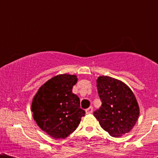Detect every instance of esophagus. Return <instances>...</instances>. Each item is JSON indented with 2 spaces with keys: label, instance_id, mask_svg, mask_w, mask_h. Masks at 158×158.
Listing matches in <instances>:
<instances>
[{
  "label": "esophagus",
  "instance_id": "obj_1",
  "mask_svg": "<svg viewBox=\"0 0 158 158\" xmlns=\"http://www.w3.org/2000/svg\"><path fill=\"white\" fill-rule=\"evenodd\" d=\"M93 107H89V108H87V109L85 110V112L86 114H91L92 112H93Z\"/></svg>",
  "mask_w": 158,
  "mask_h": 158
}]
</instances>
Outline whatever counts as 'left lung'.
<instances>
[{"label":"left lung","mask_w":158,"mask_h":158,"mask_svg":"<svg viewBox=\"0 0 158 158\" xmlns=\"http://www.w3.org/2000/svg\"><path fill=\"white\" fill-rule=\"evenodd\" d=\"M96 83L102 105L93 115L100 127L115 138L130 132L139 116L133 92L123 82L111 77H99Z\"/></svg>","instance_id":"1"}]
</instances>
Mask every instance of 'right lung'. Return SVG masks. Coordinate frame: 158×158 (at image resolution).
Listing matches in <instances>:
<instances>
[{
  "mask_svg": "<svg viewBox=\"0 0 158 158\" xmlns=\"http://www.w3.org/2000/svg\"><path fill=\"white\" fill-rule=\"evenodd\" d=\"M76 75L60 74L40 88L31 104L33 118L38 126L54 139H65L72 134L85 116L80 98L72 89Z\"/></svg>",
  "mask_w": 158,
  "mask_h": 158,
  "instance_id": "right-lung-1",
  "label": "right lung"
}]
</instances>
